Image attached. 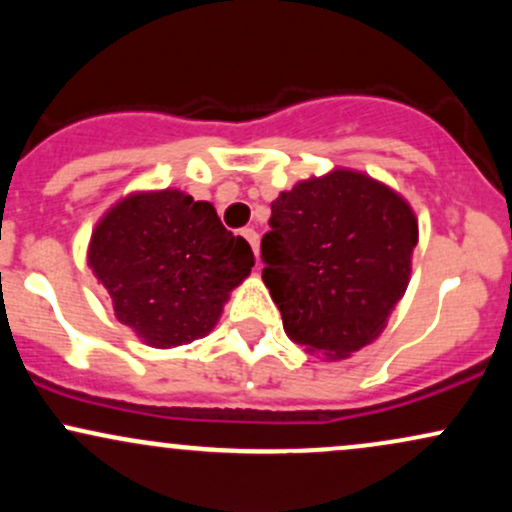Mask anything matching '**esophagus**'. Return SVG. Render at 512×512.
<instances>
[{
  "label": "esophagus",
  "instance_id": "esophagus-1",
  "mask_svg": "<svg viewBox=\"0 0 512 512\" xmlns=\"http://www.w3.org/2000/svg\"><path fill=\"white\" fill-rule=\"evenodd\" d=\"M240 233H243V238L250 243V248H252V252H255L257 260H260V236H257L255 228H243Z\"/></svg>",
  "mask_w": 512,
  "mask_h": 512
}]
</instances>
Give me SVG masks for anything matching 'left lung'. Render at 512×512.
I'll list each match as a JSON object with an SVG mask.
<instances>
[{
  "label": "left lung",
  "mask_w": 512,
  "mask_h": 512,
  "mask_svg": "<svg viewBox=\"0 0 512 512\" xmlns=\"http://www.w3.org/2000/svg\"><path fill=\"white\" fill-rule=\"evenodd\" d=\"M269 226L262 279L289 339L327 358L378 339L409 284L419 240L409 204L368 175L332 170L281 192Z\"/></svg>",
  "instance_id": "8db88e82"
}]
</instances>
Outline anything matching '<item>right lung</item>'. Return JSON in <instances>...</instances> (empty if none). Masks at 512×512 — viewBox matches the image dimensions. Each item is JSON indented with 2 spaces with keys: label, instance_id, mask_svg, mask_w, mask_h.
Listing matches in <instances>:
<instances>
[{
  "label": "right lung",
  "instance_id": "obj_1",
  "mask_svg": "<svg viewBox=\"0 0 512 512\" xmlns=\"http://www.w3.org/2000/svg\"><path fill=\"white\" fill-rule=\"evenodd\" d=\"M88 264L113 298L117 320L149 346L170 349L214 330L255 255L209 202L161 190L129 195L103 216Z\"/></svg>",
  "mask_w": 512,
  "mask_h": 512
}]
</instances>
